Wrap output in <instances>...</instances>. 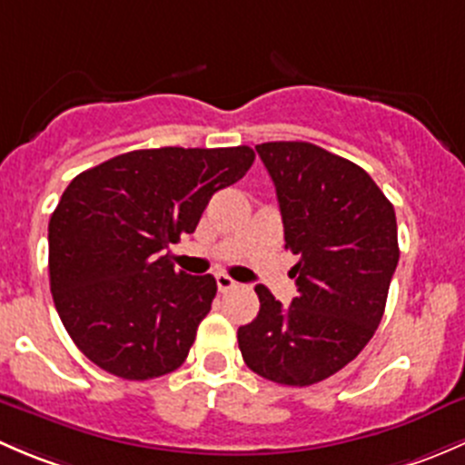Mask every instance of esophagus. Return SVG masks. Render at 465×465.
<instances>
[{"instance_id":"esophagus-1","label":"esophagus","mask_w":465,"mask_h":465,"mask_svg":"<svg viewBox=\"0 0 465 465\" xmlns=\"http://www.w3.org/2000/svg\"><path fill=\"white\" fill-rule=\"evenodd\" d=\"M234 286H237V282H234L231 275H226V272H217V289L222 291V293H226V291H232Z\"/></svg>"}]
</instances>
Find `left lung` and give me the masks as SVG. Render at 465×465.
<instances>
[{
    "label": "left lung",
    "instance_id": "8db88e82",
    "mask_svg": "<svg viewBox=\"0 0 465 465\" xmlns=\"http://www.w3.org/2000/svg\"><path fill=\"white\" fill-rule=\"evenodd\" d=\"M275 183L298 298L257 286L260 313L237 340L243 362L280 385L324 381L365 349L399 264L394 205L356 163L313 143L255 147Z\"/></svg>",
    "mask_w": 465,
    "mask_h": 465
}]
</instances>
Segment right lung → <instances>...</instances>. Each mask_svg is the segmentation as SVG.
<instances>
[{"label": "right lung", "instance_id": "right-lung-1", "mask_svg": "<svg viewBox=\"0 0 465 465\" xmlns=\"http://www.w3.org/2000/svg\"><path fill=\"white\" fill-rule=\"evenodd\" d=\"M252 161L248 145L134 150L71 181L49 222L51 293L100 370L150 381L183 365L217 282L174 271L167 248Z\"/></svg>", "mask_w": 465, "mask_h": 465}]
</instances>
